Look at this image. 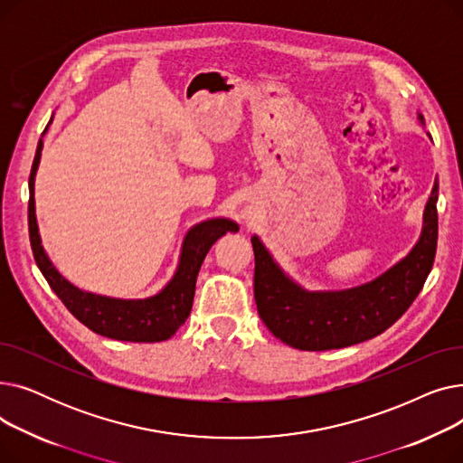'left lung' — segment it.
I'll list each match as a JSON object with an SVG mask.
<instances>
[{"label":"left lung","mask_w":463,"mask_h":463,"mask_svg":"<svg viewBox=\"0 0 463 463\" xmlns=\"http://www.w3.org/2000/svg\"><path fill=\"white\" fill-rule=\"evenodd\" d=\"M437 193L439 182L435 180L424 210V229L412 251L377 279L354 288L307 293L281 272L253 236V293L262 323L283 344L300 351L342 349L391 328L415 302L433 266Z\"/></svg>","instance_id":"1"}]
</instances>
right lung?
<instances>
[{"mask_svg":"<svg viewBox=\"0 0 463 463\" xmlns=\"http://www.w3.org/2000/svg\"><path fill=\"white\" fill-rule=\"evenodd\" d=\"M48 128V126H46ZM46 131V129H44ZM43 138L37 144L35 159L32 165L30 175V203H28V223H30V241L32 251L39 270L43 272L48 285L52 287L58 298L65 304V307L75 315V317L93 330L110 339L119 342H137V344H154L165 342L170 335L185 323L191 313L194 283L201 270V264L215 244L217 238L223 234L236 232L238 225L231 219H208L199 225H194L182 246L180 264L175 278L161 290L159 295L144 300H119L86 293V290L71 285L60 272L54 269L52 262L48 260L43 246L39 227L35 219V199L33 185L35 173L41 161Z\"/></svg>","mask_w":463,"mask_h":463,"instance_id":"obj_1","label":"right lung"}]
</instances>
